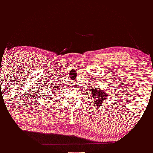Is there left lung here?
Segmentation results:
<instances>
[{
	"instance_id": "1",
	"label": "left lung",
	"mask_w": 153,
	"mask_h": 153,
	"mask_svg": "<svg viewBox=\"0 0 153 153\" xmlns=\"http://www.w3.org/2000/svg\"><path fill=\"white\" fill-rule=\"evenodd\" d=\"M92 93V97H94V103L95 104L94 106H97V105H100L102 103L104 100H105L106 98H107L108 95H106V94L102 90H99L98 91L97 89H93L91 90Z\"/></svg>"
}]
</instances>
